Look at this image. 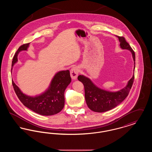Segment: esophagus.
<instances>
[{
  "label": "esophagus",
  "mask_w": 152,
  "mask_h": 152,
  "mask_svg": "<svg viewBox=\"0 0 152 152\" xmlns=\"http://www.w3.org/2000/svg\"><path fill=\"white\" fill-rule=\"evenodd\" d=\"M79 72V68L77 66H73L71 69V76L73 79H76Z\"/></svg>",
  "instance_id": "esophagus-1"
}]
</instances>
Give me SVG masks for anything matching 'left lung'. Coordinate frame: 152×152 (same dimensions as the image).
<instances>
[{"instance_id":"1","label":"left lung","mask_w":152,"mask_h":152,"mask_svg":"<svg viewBox=\"0 0 152 152\" xmlns=\"http://www.w3.org/2000/svg\"><path fill=\"white\" fill-rule=\"evenodd\" d=\"M118 37L121 48L129 50L135 61V53L130 45L127 43L124 37L118 36ZM77 79L84 86L85 98L88 108L96 112H104L114 108L128 96L133 83L134 75L128 81L126 87L116 92L106 91L99 88L91 80L83 75H79Z\"/></svg>"}]
</instances>
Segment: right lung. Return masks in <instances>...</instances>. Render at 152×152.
Returning <instances> with one entry per match:
<instances>
[{"label": "right lung", "mask_w": 152, "mask_h": 152, "mask_svg": "<svg viewBox=\"0 0 152 152\" xmlns=\"http://www.w3.org/2000/svg\"><path fill=\"white\" fill-rule=\"evenodd\" d=\"M29 43L24 44L16 52L12 61V66L18 61V55L21 51L27 50ZM12 67L11 68L12 71ZM71 78L69 71L57 73L51 81L48 89L43 94L30 97L23 94L12 80L15 92L22 104L32 111L43 116H51L60 112L64 106V91L70 84Z\"/></svg>", "instance_id": "obj_1"}]
</instances>
